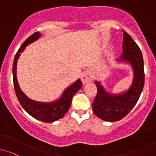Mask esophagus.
Here are the masks:
<instances>
[{
  "instance_id": "esophagus-1",
  "label": "esophagus",
  "mask_w": 156,
  "mask_h": 156,
  "mask_svg": "<svg viewBox=\"0 0 156 156\" xmlns=\"http://www.w3.org/2000/svg\"><path fill=\"white\" fill-rule=\"evenodd\" d=\"M82 82H83V84H86V83H89L92 80V76H91V73L89 71H86L83 73V74L81 76Z\"/></svg>"
}]
</instances>
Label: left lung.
Instances as JSON below:
<instances>
[{"instance_id":"left-lung-1","label":"left lung","mask_w":156,"mask_h":156,"mask_svg":"<svg viewBox=\"0 0 156 156\" xmlns=\"http://www.w3.org/2000/svg\"><path fill=\"white\" fill-rule=\"evenodd\" d=\"M122 31L123 53L121 59L132 65L134 83L128 91L119 95L108 94L98 83H95L98 92L92 104L93 112L98 117L108 122L119 121L129 113L139 100L145 80L142 52L131 37L124 30Z\"/></svg>"}]
</instances>
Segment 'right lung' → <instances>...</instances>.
<instances>
[{
    "instance_id": "obj_1",
    "label": "right lung",
    "mask_w": 156,
    "mask_h": 156,
    "mask_svg": "<svg viewBox=\"0 0 156 156\" xmlns=\"http://www.w3.org/2000/svg\"><path fill=\"white\" fill-rule=\"evenodd\" d=\"M40 36H41V34L39 32L34 33L24 41L19 50L17 51L15 58H14L13 65H12L13 86L17 98L22 107L27 113L30 114L34 118L37 119L40 121H42L43 122H52L62 118L65 114L68 111L70 104H71L73 96L79 89H81L83 83H82L81 80H78L77 81L73 83L70 87L65 90L62 97L58 101L54 103H51V104H43V103L33 101L28 99L24 94V93L21 91L20 88H19L18 82H17L16 74V73L17 60H18L20 52L24 50L25 46L38 39Z\"/></svg>"
}]
</instances>
